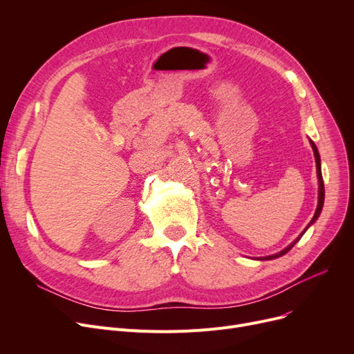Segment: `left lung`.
<instances>
[{
    "label": "left lung",
    "mask_w": 354,
    "mask_h": 354,
    "mask_svg": "<svg viewBox=\"0 0 354 354\" xmlns=\"http://www.w3.org/2000/svg\"><path fill=\"white\" fill-rule=\"evenodd\" d=\"M310 145H311V147H313V152H314V158H315V166H317V178H319V203H317V209H315V214H314V216H313V219L310 221V224L307 225V228L300 234V236L297 238L295 241H292V243L287 247V248H284L283 251H280L278 254H274V255H270V257H264V258H258V259H274V258H278V257H281V255H284V254H287L297 243H299L300 241V238L303 236V234L308 230V227L310 225H313L315 221H317V218L320 216V214H322V209H323V203H324V182H323V175H322V163H320V155H319V151H317V146L314 145V142L313 140H310Z\"/></svg>",
    "instance_id": "obj_1"
}]
</instances>
